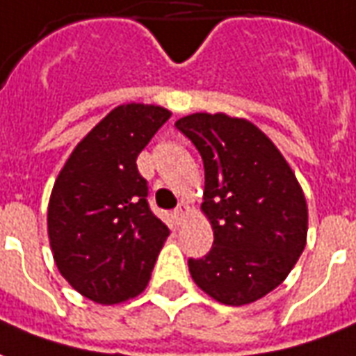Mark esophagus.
I'll list each match as a JSON object with an SVG mask.
<instances>
[{
    "mask_svg": "<svg viewBox=\"0 0 356 356\" xmlns=\"http://www.w3.org/2000/svg\"><path fill=\"white\" fill-rule=\"evenodd\" d=\"M189 214V207L186 203H181V204H178V209L175 210V216H176V222H178V224H181V222H184V218L188 216Z\"/></svg>",
    "mask_w": 356,
    "mask_h": 356,
    "instance_id": "obj_1",
    "label": "esophagus"
}]
</instances>
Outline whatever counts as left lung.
Here are the masks:
<instances>
[{
	"label": "left lung",
	"instance_id": "8db88e82",
	"mask_svg": "<svg viewBox=\"0 0 356 356\" xmlns=\"http://www.w3.org/2000/svg\"><path fill=\"white\" fill-rule=\"evenodd\" d=\"M201 153V210L214 243L189 260L191 279L224 305H246L267 296L292 271L307 243L303 189L266 132L224 111L189 113L176 121Z\"/></svg>",
	"mask_w": 356,
	"mask_h": 356
}]
</instances>
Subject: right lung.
I'll return each mask as SVG.
<instances>
[{
    "instance_id": "obj_1",
    "label": "right lung",
    "mask_w": 356,
    "mask_h": 356,
    "mask_svg": "<svg viewBox=\"0 0 356 356\" xmlns=\"http://www.w3.org/2000/svg\"><path fill=\"white\" fill-rule=\"evenodd\" d=\"M172 115L121 104L90 129L54 180L47 233L54 264L90 302L115 305L146 290L168 227L147 207L136 159Z\"/></svg>"
}]
</instances>
